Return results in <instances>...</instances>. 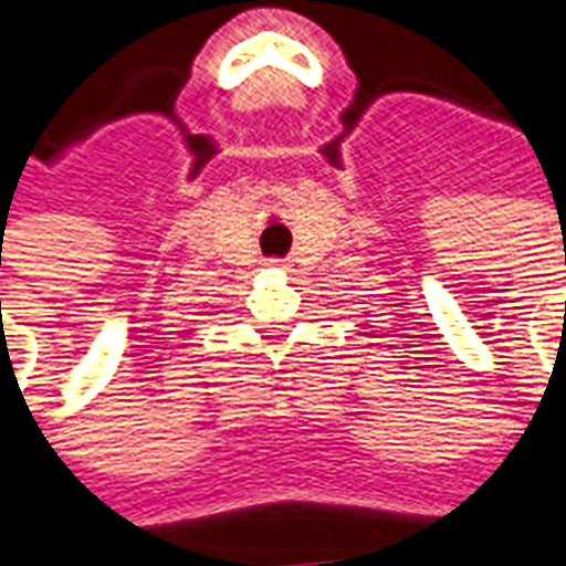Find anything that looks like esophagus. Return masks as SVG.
Instances as JSON below:
<instances>
[{"label":"esophagus","instance_id":"obj_1","mask_svg":"<svg viewBox=\"0 0 566 566\" xmlns=\"http://www.w3.org/2000/svg\"><path fill=\"white\" fill-rule=\"evenodd\" d=\"M272 266H284L282 260H272Z\"/></svg>","mask_w":566,"mask_h":566}]
</instances>
